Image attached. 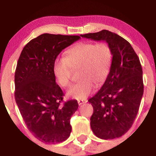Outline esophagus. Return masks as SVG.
<instances>
[{
    "label": "esophagus",
    "mask_w": 156,
    "mask_h": 156,
    "mask_svg": "<svg viewBox=\"0 0 156 156\" xmlns=\"http://www.w3.org/2000/svg\"><path fill=\"white\" fill-rule=\"evenodd\" d=\"M86 102H87V99L78 100V105H82V104H83V103H86Z\"/></svg>",
    "instance_id": "1"
}]
</instances>
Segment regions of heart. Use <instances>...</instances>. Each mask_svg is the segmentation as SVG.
Returning <instances> with one entry per match:
<instances>
[{
    "instance_id": "1",
    "label": "heart",
    "mask_w": 156,
    "mask_h": 156,
    "mask_svg": "<svg viewBox=\"0 0 156 156\" xmlns=\"http://www.w3.org/2000/svg\"><path fill=\"white\" fill-rule=\"evenodd\" d=\"M113 60L111 46L106 42H82L66 52L65 57L57 58L53 73L57 83L66 88L71 84L73 69H79L81 81L67 92V96L75 99H84L107 79Z\"/></svg>"
}]
</instances>
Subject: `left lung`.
I'll return each mask as SVG.
<instances>
[{"label": "left lung", "instance_id": "1", "mask_svg": "<svg viewBox=\"0 0 156 156\" xmlns=\"http://www.w3.org/2000/svg\"><path fill=\"white\" fill-rule=\"evenodd\" d=\"M93 40H104L111 46L113 60L104 84L88 100L93 108L90 126L101 139L121 137L133 124L144 93L143 70L131 44L107 30L81 35Z\"/></svg>", "mask_w": 156, "mask_h": 156}]
</instances>
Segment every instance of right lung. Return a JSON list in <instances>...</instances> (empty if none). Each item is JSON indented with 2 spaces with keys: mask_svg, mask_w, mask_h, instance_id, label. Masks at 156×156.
Instances as JSON below:
<instances>
[{
  "mask_svg": "<svg viewBox=\"0 0 156 156\" xmlns=\"http://www.w3.org/2000/svg\"><path fill=\"white\" fill-rule=\"evenodd\" d=\"M79 36L43 34L23 48L15 73V99L27 129L45 144L63 142L72 131L76 100L61 104L63 92L55 81L53 64L63 49Z\"/></svg>",
  "mask_w": 156,
  "mask_h": 156,
  "instance_id": "1",
  "label": "right lung"
}]
</instances>
